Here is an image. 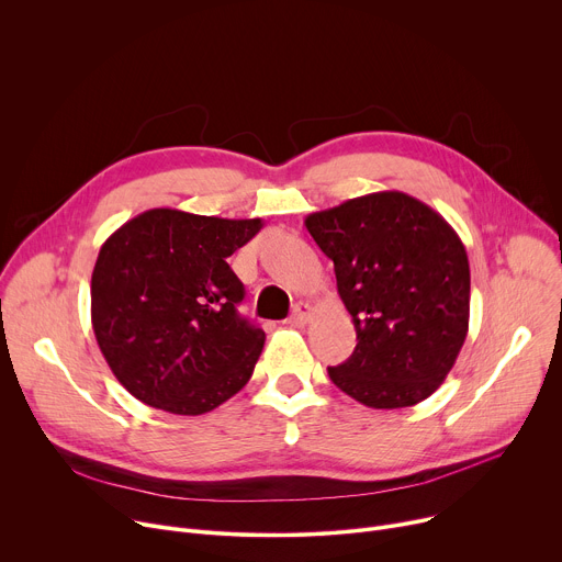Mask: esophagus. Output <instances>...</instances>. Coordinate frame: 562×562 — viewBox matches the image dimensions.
<instances>
[{
    "mask_svg": "<svg viewBox=\"0 0 562 562\" xmlns=\"http://www.w3.org/2000/svg\"><path fill=\"white\" fill-rule=\"evenodd\" d=\"M310 316H312V305L310 303H297L293 307V314L289 316L286 323L293 325V327H301V325H305L310 321Z\"/></svg>",
    "mask_w": 562,
    "mask_h": 562,
    "instance_id": "obj_1",
    "label": "esophagus"
}]
</instances>
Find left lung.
<instances>
[{
    "mask_svg": "<svg viewBox=\"0 0 562 562\" xmlns=\"http://www.w3.org/2000/svg\"><path fill=\"white\" fill-rule=\"evenodd\" d=\"M305 226L334 261L357 348L327 375L370 408L427 400L468 336L470 265L454 228L423 201L378 192L314 212Z\"/></svg>",
    "mask_w": 562,
    "mask_h": 562,
    "instance_id": "left-lung-1",
    "label": "left lung"
}]
</instances>
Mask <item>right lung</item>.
<instances>
[{"label":"right lung","instance_id":"obj_1","mask_svg":"<svg viewBox=\"0 0 562 562\" xmlns=\"http://www.w3.org/2000/svg\"><path fill=\"white\" fill-rule=\"evenodd\" d=\"M261 226L156 207L105 239L92 271V327L139 402L201 416L248 384L267 334L239 316L244 284L228 257Z\"/></svg>","mask_w":562,"mask_h":562}]
</instances>
